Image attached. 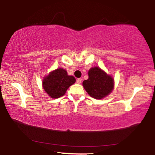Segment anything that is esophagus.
<instances>
[{
  "label": "esophagus",
  "instance_id": "esophagus-1",
  "mask_svg": "<svg viewBox=\"0 0 155 155\" xmlns=\"http://www.w3.org/2000/svg\"><path fill=\"white\" fill-rule=\"evenodd\" d=\"M77 83L80 84V83H81V82H82V79H81V78H77Z\"/></svg>",
  "mask_w": 155,
  "mask_h": 155
}]
</instances>
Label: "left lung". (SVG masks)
<instances>
[{
    "label": "left lung",
    "mask_w": 155,
    "mask_h": 155,
    "mask_svg": "<svg viewBox=\"0 0 155 155\" xmlns=\"http://www.w3.org/2000/svg\"><path fill=\"white\" fill-rule=\"evenodd\" d=\"M89 78L83 82V86L89 95L95 99L108 96L114 87V80L111 76L98 67L91 68L88 72Z\"/></svg>",
    "instance_id": "1"
}]
</instances>
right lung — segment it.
<instances>
[{"mask_svg": "<svg viewBox=\"0 0 155 155\" xmlns=\"http://www.w3.org/2000/svg\"><path fill=\"white\" fill-rule=\"evenodd\" d=\"M72 76L68 75L67 71L63 68H58L49 73L42 81L44 91L52 98H58L64 95L70 85L75 83Z\"/></svg>", "mask_w": 155, "mask_h": 155, "instance_id": "right-lung-1", "label": "right lung"}]
</instances>
